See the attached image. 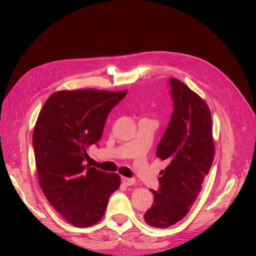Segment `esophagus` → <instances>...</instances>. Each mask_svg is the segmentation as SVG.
<instances>
[{
  "label": "esophagus",
  "mask_w": 256,
  "mask_h": 256,
  "mask_svg": "<svg viewBox=\"0 0 256 256\" xmlns=\"http://www.w3.org/2000/svg\"><path fill=\"white\" fill-rule=\"evenodd\" d=\"M122 182L126 186H132L136 184L134 178H130V177H122Z\"/></svg>",
  "instance_id": "obj_1"
}]
</instances>
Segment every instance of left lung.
<instances>
[{"instance_id": "obj_1", "label": "left lung", "mask_w": 256, "mask_h": 256, "mask_svg": "<svg viewBox=\"0 0 256 256\" xmlns=\"http://www.w3.org/2000/svg\"><path fill=\"white\" fill-rule=\"evenodd\" d=\"M173 112L157 146V157L168 164L150 190L154 203L144 214L148 226L166 228L188 214L212 166L214 145L212 114L204 100L176 78L168 80Z\"/></svg>"}]
</instances>
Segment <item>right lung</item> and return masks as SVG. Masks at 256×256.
Instances as JSON below:
<instances>
[{
	"label": "right lung",
	"instance_id": "add662e5",
	"mask_svg": "<svg viewBox=\"0 0 256 256\" xmlns=\"http://www.w3.org/2000/svg\"><path fill=\"white\" fill-rule=\"evenodd\" d=\"M127 90H62L44 102L33 132L38 180L54 209L76 228L102 218L120 175L85 164L86 150L102 138L108 115Z\"/></svg>",
	"mask_w": 256,
	"mask_h": 256
}]
</instances>
